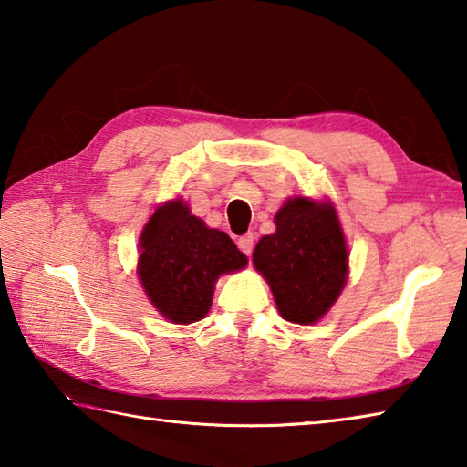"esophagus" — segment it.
Masks as SVG:
<instances>
[{
    "label": "esophagus",
    "instance_id": "1",
    "mask_svg": "<svg viewBox=\"0 0 467 467\" xmlns=\"http://www.w3.org/2000/svg\"><path fill=\"white\" fill-rule=\"evenodd\" d=\"M236 244H239V249H241L246 256H249V254L253 253V246H254V236H253V234H244V236H241L239 243H236Z\"/></svg>",
    "mask_w": 467,
    "mask_h": 467
}]
</instances>
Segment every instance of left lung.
Masks as SVG:
<instances>
[{"mask_svg":"<svg viewBox=\"0 0 467 467\" xmlns=\"http://www.w3.org/2000/svg\"><path fill=\"white\" fill-rule=\"evenodd\" d=\"M276 231L254 246L253 265L269 283L276 309L313 325L331 309L349 273V251L335 206L293 196L275 214Z\"/></svg>","mask_w":467,"mask_h":467,"instance_id":"left-lung-1","label":"left lung"}]
</instances>
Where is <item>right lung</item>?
<instances>
[{"mask_svg": "<svg viewBox=\"0 0 467 467\" xmlns=\"http://www.w3.org/2000/svg\"><path fill=\"white\" fill-rule=\"evenodd\" d=\"M246 263L231 236L208 228L181 198L158 206L140 234L138 276L154 309L176 325L204 319L218 276Z\"/></svg>", "mask_w": 467, "mask_h": 467, "instance_id": "obj_1", "label": "right lung"}]
</instances>
